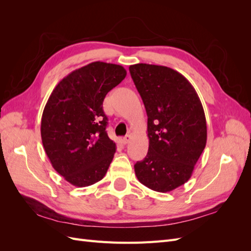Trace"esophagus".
Here are the masks:
<instances>
[{"label": "esophagus", "mask_w": 251, "mask_h": 251, "mask_svg": "<svg viewBox=\"0 0 251 251\" xmlns=\"http://www.w3.org/2000/svg\"><path fill=\"white\" fill-rule=\"evenodd\" d=\"M131 135L130 134H127V135H126L125 137H124V143H128L130 142V140H131Z\"/></svg>", "instance_id": "esophagus-1"}]
</instances>
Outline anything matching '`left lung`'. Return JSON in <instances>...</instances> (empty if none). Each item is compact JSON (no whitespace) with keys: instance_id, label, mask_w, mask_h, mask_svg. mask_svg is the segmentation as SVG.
Segmentation results:
<instances>
[{"instance_id":"1","label":"left lung","mask_w":251,"mask_h":251,"mask_svg":"<svg viewBox=\"0 0 251 251\" xmlns=\"http://www.w3.org/2000/svg\"><path fill=\"white\" fill-rule=\"evenodd\" d=\"M148 115L149 151L134 165L140 183L166 193L184 184L206 146L205 114L196 90L169 67L128 68Z\"/></svg>"}]
</instances>
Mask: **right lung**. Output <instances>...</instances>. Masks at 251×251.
<instances>
[{"instance_id":"right-lung-1","label":"right lung","mask_w":251,"mask_h":251,"mask_svg":"<svg viewBox=\"0 0 251 251\" xmlns=\"http://www.w3.org/2000/svg\"><path fill=\"white\" fill-rule=\"evenodd\" d=\"M126 75L123 66L91 63L60 80L45 105L41 124L45 151L53 169L74 186L100 181L113 160L116 144L105 131L102 102Z\"/></svg>"}]
</instances>
